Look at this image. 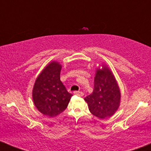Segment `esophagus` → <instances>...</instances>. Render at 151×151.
<instances>
[{
	"label": "esophagus",
	"instance_id": "obj_1",
	"mask_svg": "<svg viewBox=\"0 0 151 151\" xmlns=\"http://www.w3.org/2000/svg\"><path fill=\"white\" fill-rule=\"evenodd\" d=\"M74 93L75 95H77V96H82L83 95V92H81V91H74Z\"/></svg>",
	"mask_w": 151,
	"mask_h": 151
}]
</instances>
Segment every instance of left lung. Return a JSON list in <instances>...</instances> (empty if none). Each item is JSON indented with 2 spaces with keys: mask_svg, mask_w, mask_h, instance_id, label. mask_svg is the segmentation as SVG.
I'll return each instance as SVG.
<instances>
[{
  "mask_svg": "<svg viewBox=\"0 0 151 151\" xmlns=\"http://www.w3.org/2000/svg\"><path fill=\"white\" fill-rule=\"evenodd\" d=\"M121 93L113 74L106 67L97 70L94 78L93 93L84 98L90 112L99 119L115 113L120 104Z\"/></svg>",
  "mask_w": 151,
  "mask_h": 151,
  "instance_id": "1",
  "label": "left lung"
}]
</instances>
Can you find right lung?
Here are the masks:
<instances>
[{"label":"right lung","instance_id":"add662e5","mask_svg":"<svg viewBox=\"0 0 151 151\" xmlns=\"http://www.w3.org/2000/svg\"><path fill=\"white\" fill-rule=\"evenodd\" d=\"M61 65L49 64L38 76L32 90L34 104L40 112L54 117L67 109L72 96L60 80Z\"/></svg>","mask_w":151,"mask_h":151}]
</instances>
